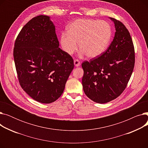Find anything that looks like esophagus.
Segmentation results:
<instances>
[{
  "instance_id": "esophagus-1",
  "label": "esophagus",
  "mask_w": 148,
  "mask_h": 148,
  "mask_svg": "<svg viewBox=\"0 0 148 148\" xmlns=\"http://www.w3.org/2000/svg\"><path fill=\"white\" fill-rule=\"evenodd\" d=\"M74 65L77 67H78L80 65V62H79V60H77V59H75L74 60Z\"/></svg>"
}]
</instances>
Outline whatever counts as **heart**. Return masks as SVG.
Wrapping results in <instances>:
<instances>
[{
	"label": "heart",
	"instance_id": "1",
	"mask_svg": "<svg viewBox=\"0 0 148 148\" xmlns=\"http://www.w3.org/2000/svg\"><path fill=\"white\" fill-rule=\"evenodd\" d=\"M68 32L62 33L60 44L68 54L79 48L82 54L94 58L103 54L110 44L112 29L106 21L79 19L68 26Z\"/></svg>",
	"mask_w": 148,
	"mask_h": 148
}]
</instances>
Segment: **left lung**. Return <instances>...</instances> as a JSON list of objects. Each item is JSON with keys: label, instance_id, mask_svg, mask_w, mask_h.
<instances>
[{"label": "left lung", "instance_id": "8db88e82", "mask_svg": "<svg viewBox=\"0 0 148 148\" xmlns=\"http://www.w3.org/2000/svg\"><path fill=\"white\" fill-rule=\"evenodd\" d=\"M109 18L116 30L113 41L101 56L82 65L83 90L89 98L99 104L111 101L122 94L135 62L134 48L128 29L121 21Z\"/></svg>", "mask_w": 148, "mask_h": 148}]
</instances>
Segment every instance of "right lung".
<instances>
[{
    "mask_svg": "<svg viewBox=\"0 0 148 148\" xmlns=\"http://www.w3.org/2000/svg\"><path fill=\"white\" fill-rule=\"evenodd\" d=\"M59 46L55 26L42 15L31 19L15 40L13 54L20 84L38 102L57 100L74 68L71 56Z\"/></svg>",
    "mask_w": 148,
    "mask_h": 148,
    "instance_id": "right-lung-1",
    "label": "right lung"
}]
</instances>
